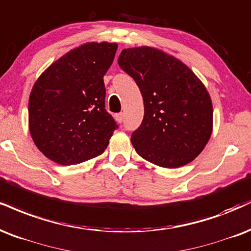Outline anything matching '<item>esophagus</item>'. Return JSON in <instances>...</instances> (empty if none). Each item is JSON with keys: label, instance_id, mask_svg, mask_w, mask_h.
<instances>
[{"label": "esophagus", "instance_id": "34e87169", "mask_svg": "<svg viewBox=\"0 0 251 251\" xmlns=\"http://www.w3.org/2000/svg\"><path fill=\"white\" fill-rule=\"evenodd\" d=\"M114 119H116L117 122L119 123V124H122V123H123V119H124V114H123V113H117V114H114Z\"/></svg>", "mask_w": 251, "mask_h": 251}]
</instances>
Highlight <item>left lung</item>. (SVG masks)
<instances>
[{
    "label": "left lung",
    "instance_id": "1",
    "mask_svg": "<svg viewBox=\"0 0 251 251\" xmlns=\"http://www.w3.org/2000/svg\"><path fill=\"white\" fill-rule=\"evenodd\" d=\"M118 64L144 99L143 123L131 135L138 154L165 168L192 162L213 132V104L203 83L180 59L153 47L124 49Z\"/></svg>",
    "mask_w": 251,
    "mask_h": 251
}]
</instances>
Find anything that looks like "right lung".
Segmentation results:
<instances>
[{"label":"right lung","mask_w":251,"mask_h":251,"mask_svg":"<svg viewBox=\"0 0 251 251\" xmlns=\"http://www.w3.org/2000/svg\"><path fill=\"white\" fill-rule=\"evenodd\" d=\"M117 43L89 42L53 62L29 97V131L53 162L76 165L100 155L117 124L105 110L104 78Z\"/></svg>","instance_id":"add662e5"}]
</instances>
